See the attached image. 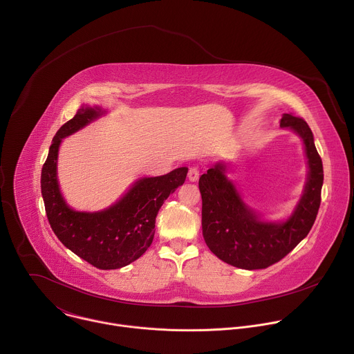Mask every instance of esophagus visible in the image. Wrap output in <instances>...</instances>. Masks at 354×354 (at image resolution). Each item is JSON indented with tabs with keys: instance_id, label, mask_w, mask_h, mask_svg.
<instances>
[{
	"instance_id": "1",
	"label": "esophagus",
	"mask_w": 354,
	"mask_h": 354,
	"mask_svg": "<svg viewBox=\"0 0 354 354\" xmlns=\"http://www.w3.org/2000/svg\"><path fill=\"white\" fill-rule=\"evenodd\" d=\"M198 176H200L198 168H197V167H192V168L189 169V172H187V178H189V180H190V182H196V180L198 179Z\"/></svg>"
}]
</instances>
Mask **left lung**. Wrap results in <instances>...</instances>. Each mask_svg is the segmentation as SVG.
I'll list each match as a JSON object with an SVG mask.
<instances>
[{"mask_svg":"<svg viewBox=\"0 0 354 354\" xmlns=\"http://www.w3.org/2000/svg\"><path fill=\"white\" fill-rule=\"evenodd\" d=\"M280 126L294 130L302 138L308 160L304 193L286 221H262L227 179V165L223 162L198 179L205 241L218 259L239 269H266L283 259L308 235L319 210L324 168L313 131L304 119L288 113L283 115Z\"/></svg>","mask_w":354,"mask_h":354,"instance_id":"left-lung-1","label":"left lung"}]
</instances>
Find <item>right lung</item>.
<instances>
[{
    "mask_svg": "<svg viewBox=\"0 0 354 354\" xmlns=\"http://www.w3.org/2000/svg\"><path fill=\"white\" fill-rule=\"evenodd\" d=\"M104 115L100 108L81 106L56 133L41 168V196L50 227L64 246L92 266L120 269L138 259L153 243L156 217L171 193L183 185L187 168L167 175L142 178L113 206L96 213L73 210L57 182L59 147L64 137Z\"/></svg>",
    "mask_w": 354,
    "mask_h": 354,
    "instance_id": "right-lung-1",
    "label": "right lung"
}]
</instances>
